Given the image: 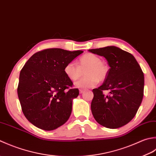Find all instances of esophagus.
I'll use <instances>...</instances> for the list:
<instances>
[{"label":"esophagus","mask_w":156,"mask_h":156,"mask_svg":"<svg viewBox=\"0 0 156 156\" xmlns=\"http://www.w3.org/2000/svg\"><path fill=\"white\" fill-rule=\"evenodd\" d=\"M83 92H84V90H81V89H80V90H79V93H80L81 94L82 93H83Z\"/></svg>","instance_id":"obj_1"}]
</instances>
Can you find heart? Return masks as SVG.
<instances>
[{
  "mask_svg": "<svg viewBox=\"0 0 156 156\" xmlns=\"http://www.w3.org/2000/svg\"><path fill=\"white\" fill-rule=\"evenodd\" d=\"M77 66L69 62L64 67V72L70 80L76 81L81 77L82 71H85V77L75 83V86L81 89L94 87L100 81H104L108 77L109 68L101 62L99 56L92 53H86L77 60Z\"/></svg>",
  "mask_w": 156,
  "mask_h": 156,
  "instance_id": "obj_1",
  "label": "heart"
}]
</instances>
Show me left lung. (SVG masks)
<instances>
[{
    "instance_id": "left-lung-1",
    "label": "left lung",
    "mask_w": 156,
    "mask_h": 156,
    "mask_svg": "<svg viewBox=\"0 0 156 156\" xmlns=\"http://www.w3.org/2000/svg\"><path fill=\"white\" fill-rule=\"evenodd\" d=\"M89 51L106 58L108 75L100 87L94 89L91 110L95 120L103 126L118 129L134 118L144 97V75L131 53L116 46ZM108 90L105 96L103 91Z\"/></svg>"
}]
</instances>
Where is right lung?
Wrapping results in <instances>:
<instances>
[{
	"label": "right lung",
	"instance_id": "right-lung-1",
	"mask_svg": "<svg viewBox=\"0 0 156 156\" xmlns=\"http://www.w3.org/2000/svg\"><path fill=\"white\" fill-rule=\"evenodd\" d=\"M83 52L48 48L35 53L20 75L17 94L24 116L34 126L52 131L67 121L79 90L64 72L65 66Z\"/></svg>",
	"mask_w": 156,
	"mask_h": 156
}]
</instances>
